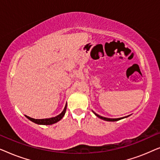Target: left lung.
Here are the masks:
<instances>
[{"instance_id":"obj_1","label":"left lung","mask_w":160,"mask_h":160,"mask_svg":"<svg viewBox=\"0 0 160 160\" xmlns=\"http://www.w3.org/2000/svg\"><path fill=\"white\" fill-rule=\"evenodd\" d=\"M92 112L95 113V115L96 116V117H98V118H100V119H101L102 120H105V121H108V122H116V121H119V120L122 119H124V118H127L129 116H128V117H122V118H117V119H111V118H106V117H102V116H100L98 115L95 112H94V111H92Z\"/></svg>"}]
</instances>
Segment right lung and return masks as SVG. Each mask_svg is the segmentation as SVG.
Wrapping results in <instances>:
<instances>
[{"label":"right lung","instance_id":"right-lung-1","mask_svg":"<svg viewBox=\"0 0 160 160\" xmlns=\"http://www.w3.org/2000/svg\"><path fill=\"white\" fill-rule=\"evenodd\" d=\"M66 108H67V103L65 104V106L63 111L61 112L60 114L54 117H52V118H48V119H33V118H31L30 117H28V116L25 115V117L28 118V119L30 120V121L34 122L37 124H41V125H50V124H55L57 122L60 121V120L62 119V118L64 117L65 111H66Z\"/></svg>","mask_w":160,"mask_h":160}]
</instances>
